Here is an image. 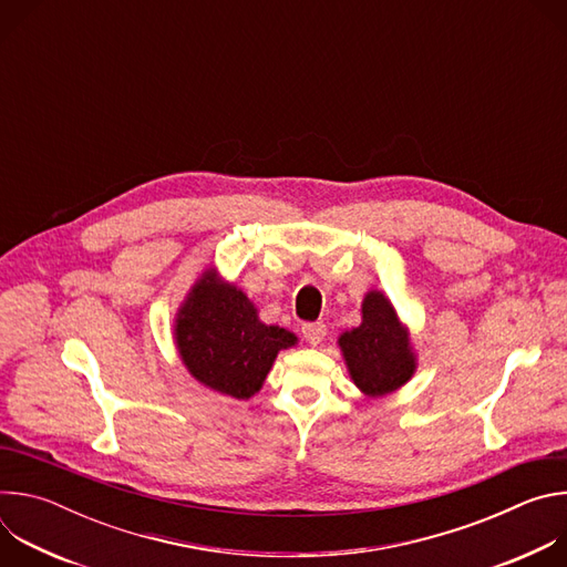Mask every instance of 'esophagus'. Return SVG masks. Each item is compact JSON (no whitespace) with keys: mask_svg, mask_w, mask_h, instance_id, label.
Returning a JSON list of instances; mask_svg holds the SVG:
<instances>
[{"mask_svg":"<svg viewBox=\"0 0 567 567\" xmlns=\"http://www.w3.org/2000/svg\"><path fill=\"white\" fill-rule=\"evenodd\" d=\"M328 328L322 322H302V337L309 346H318L322 339H326Z\"/></svg>","mask_w":567,"mask_h":567,"instance_id":"esophagus-1","label":"esophagus"}]
</instances>
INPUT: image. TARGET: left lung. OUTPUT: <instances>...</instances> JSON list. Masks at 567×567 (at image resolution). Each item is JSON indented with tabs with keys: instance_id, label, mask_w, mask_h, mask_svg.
<instances>
[{
	"instance_id": "obj_1",
	"label": "left lung",
	"mask_w": 567,
	"mask_h": 567,
	"mask_svg": "<svg viewBox=\"0 0 567 567\" xmlns=\"http://www.w3.org/2000/svg\"><path fill=\"white\" fill-rule=\"evenodd\" d=\"M363 320L339 337L348 372L354 385L368 396H383L399 390L417 368L409 328L381 291H368L361 305Z\"/></svg>"
}]
</instances>
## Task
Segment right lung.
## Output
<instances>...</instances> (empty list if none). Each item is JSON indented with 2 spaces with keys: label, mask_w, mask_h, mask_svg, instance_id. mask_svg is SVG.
<instances>
[{
  "label": "right lung",
  "mask_w": 567,
  "mask_h": 567,
  "mask_svg": "<svg viewBox=\"0 0 567 567\" xmlns=\"http://www.w3.org/2000/svg\"><path fill=\"white\" fill-rule=\"evenodd\" d=\"M175 343L186 370L233 399L254 396L280 350L298 343L280 326H265L247 293L206 269L175 318Z\"/></svg>",
  "instance_id": "add662e5"
}]
</instances>
